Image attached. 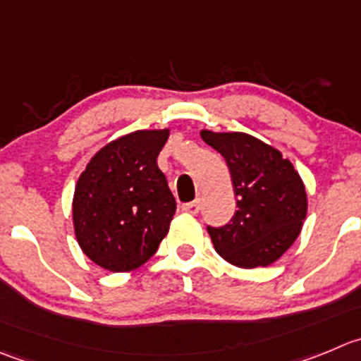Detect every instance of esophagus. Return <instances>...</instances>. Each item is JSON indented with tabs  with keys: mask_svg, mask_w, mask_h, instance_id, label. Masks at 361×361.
I'll return each mask as SVG.
<instances>
[{
	"mask_svg": "<svg viewBox=\"0 0 361 361\" xmlns=\"http://www.w3.org/2000/svg\"><path fill=\"white\" fill-rule=\"evenodd\" d=\"M183 211H186L188 214H198V211H200V202L193 200L190 204H184Z\"/></svg>",
	"mask_w": 361,
	"mask_h": 361,
	"instance_id": "1",
	"label": "esophagus"
}]
</instances>
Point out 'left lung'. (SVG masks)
Returning <instances> with one entry per match:
<instances>
[{
  "instance_id": "obj_1",
  "label": "left lung",
  "mask_w": 361,
  "mask_h": 361,
  "mask_svg": "<svg viewBox=\"0 0 361 361\" xmlns=\"http://www.w3.org/2000/svg\"><path fill=\"white\" fill-rule=\"evenodd\" d=\"M200 138L225 157L238 197L232 223L207 228L216 252L245 269L271 266L303 228L308 211L303 178L280 150L252 135L202 129Z\"/></svg>"
}]
</instances>
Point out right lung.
<instances>
[{
    "label": "right lung",
    "mask_w": 361,
    "mask_h": 361,
    "mask_svg": "<svg viewBox=\"0 0 361 361\" xmlns=\"http://www.w3.org/2000/svg\"><path fill=\"white\" fill-rule=\"evenodd\" d=\"M168 138V127L120 136L99 149L78 178L74 234L85 255L102 269H138L168 234L177 207L157 166Z\"/></svg>",
    "instance_id": "add662e5"
}]
</instances>
